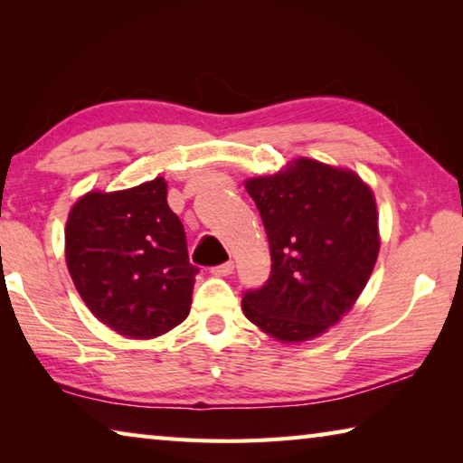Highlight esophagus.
<instances>
[{
  "mask_svg": "<svg viewBox=\"0 0 463 463\" xmlns=\"http://www.w3.org/2000/svg\"><path fill=\"white\" fill-rule=\"evenodd\" d=\"M232 271H234V263L232 261H226L222 265H216V268H213V276L224 278V276H231Z\"/></svg>",
  "mask_w": 463,
  "mask_h": 463,
  "instance_id": "34e87169",
  "label": "esophagus"
}]
</instances>
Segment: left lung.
Instances as JSON below:
<instances>
[{
    "mask_svg": "<svg viewBox=\"0 0 463 463\" xmlns=\"http://www.w3.org/2000/svg\"><path fill=\"white\" fill-rule=\"evenodd\" d=\"M245 190L268 232L271 276L242 296V312L279 343L317 339L354 308L378 261L372 187L354 169L298 156Z\"/></svg>",
    "mask_w": 463,
    "mask_h": 463,
    "instance_id": "left-lung-1",
    "label": "left lung"
}]
</instances>
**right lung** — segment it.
<instances>
[{"label":"right lung","mask_w":463,"mask_h":463,"mask_svg":"<svg viewBox=\"0 0 463 463\" xmlns=\"http://www.w3.org/2000/svg\"><path fill=\"white\" fill-rule=\"evenodd\" d=\"M65 261L91 315L128 339H155L190 315L198 268L163 177L83 194L67 216Z\"/></svg>","instance_id":"right-lung-1"}]
</instances>
